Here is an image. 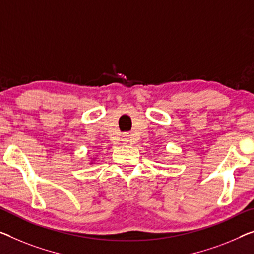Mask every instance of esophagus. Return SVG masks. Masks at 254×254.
Segmentation results:
<instances>
[{
    "instance_id": "esophagus-1",
    "label": "esophagus",
    "mask_w": 254,
    "mask_h": 254,
    "mask_svg": "<svg viewBox=\"0 0 254 254\" xmlns=\"http://www.w3.org/2000/svg\"><path fill=\"white\" fill-rule=\"evenodd\" d=\"M123 142L125 143V144H127V142H128V138H127V135H125L124 136V138H123Z\"/></svg>"
}]
</instances>
